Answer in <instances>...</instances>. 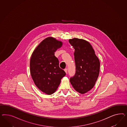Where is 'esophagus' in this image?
I'll return each instance as SVG.
<instances>
[{
  "label": "esophagus",
  "instance_id": "34e87169",
  "mask_svg": "<svg viewBox=\"0 0 127 127\" xmlns=\"http://www.w3.org/2000/svg\"><path fill=\"white\" fill-rule=\"evenodd\" d=\"M64 71H65V73H67V68H65V69H64Z\"/></svg>",
  "mask_w": 127,
  "mask_h": 127
}]
</instances>
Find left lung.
I'll use <instances>...</instances> for the list:
<instances>
[{"label": "left lung", "instance_id": "left-lung-1", "mask_svg": "<svg viewBox=\"0 0 127 127\" xmlns=\"http://www.w3.org/2000/svg\"><path fill=\"white\" fill-rule=\"evenodd\" d=\"M74 53L76 71L70 81L78 92L84 94L94 87L100 72V63L90 44L78 38L70 39Z\"/></svg>", "mask_w": 127, "mask_h": 127}]
</instances>
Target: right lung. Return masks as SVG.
Segmentation results:
<instances>
[{
    "label": "right lung",
    "instance_id": "right-lung-1",
    "mask_svg": "<svg viewBox=\"0 0 127 127\" xmlns=\"http://www.w3.org/2000/svg\"><path fill=\"white\" fill-rule=\"evenodd\" d=\"M62 42L53 37L44 39L31 56V76L39 90L50 95L56 91L65 72L60 68L59 62L54 53Z\"/></svg>",
    "mask_w": 127,
    "mask_h": 127
}]
</instances>
